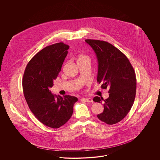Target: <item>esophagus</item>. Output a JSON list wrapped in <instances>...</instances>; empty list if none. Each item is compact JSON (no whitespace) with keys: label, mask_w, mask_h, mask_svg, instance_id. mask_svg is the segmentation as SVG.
I'll use <instances>...</instances> for the list:
<instances>
[{"label":"esophagus","mask_w":160,"mask_h":160,"mask_svg":"<svg viewBox=\"0 0 160 160\" xmlns=\"http://www.w3.org/2000/svg\"><path fill=\"white\" fill-rule=\"evenodd\" d=\"M83 100H84L85 101H86V102H93V100L92 98H83Z\"/></svg>","instance_id":"1"}]
</instances>
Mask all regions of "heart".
Instances as JSON below:
<instances>
[{
	"label": "heart",
	"mask_w": 160,
	"mask_h": 160,
	"mask_svg": "<svg viewBox=\"0 0 160 160\" xmlns=\"http://www.w3.org/2000/svg\"><path fill=\"white\" fill-rule=\"evenodd\" d=\"M78 60H89V58L87 56H84V55H80L78 57Z\"/></svg>",
	"instance_id": "obj_1"
}]
</instances>
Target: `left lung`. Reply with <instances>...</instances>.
Masks as SVG:
<instances>
[{
    "label": "left lung",
    "mask_w": 160,
    "mask_h": 160,
    "mask_svg": "<svg viewBox=\"0 0 160 160\" xmlns=\"http://www.w3.org/2000/svg\"><path fill=\"white\" fill-rule=\"evenodd\" d=\"M96 54L98 69L97 82L102 89L109 88L106 99L95 97L93 100H103L104 111L97 117L102 122L113 125L120 122L128 113L136 93V77L127 56L111 44L100 40L86 39Z\"/></svg>",
    "instance_id": "1"
}]
</instances>
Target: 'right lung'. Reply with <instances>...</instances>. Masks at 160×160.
Masks as SVG:
<instances>
[{
    "label": "right lung",
    "instance_id": "1",
    "mask_svg": "<svg viewBox=\"0 0 160 160\" xmlns=\"http://www.w3.org/2000/svg\"><path fill=\"white\" fill-rule=\"evenodd\" d=\"M69 46L63 42L47 46L28 63L23 75V93L31 112L46 126L58 128L68 121L73 113L75 97L52 93Z\"/></svg>",
    "mask_w": 160,
    "mask_h": 160
}]
</instances>
